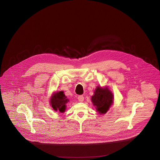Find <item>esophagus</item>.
Segmentation results:
<instances>
[{"label": "esophagus", "mask_w": 160, "mask_h": 160, "mask_svg": "<svg viewBox=\"0 0 160 160\" xmlns=\"http://www.w3.org/2000/svg\"><path fill=\"white\" fill-rule=\"evenodd\" d=\"M78 99L80 102H83L84 100V97L83 95H80V96H78Z\"/></svg>", "instance_id": "obj_1"}]
</instances>
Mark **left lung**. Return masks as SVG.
Returning <instances> with one entry per match:
<instances>
[{"instance_id": "8db88e82", "label": "left lung", "mask_w": 160, "mask_h": 160, "mask_svg": "<svg viewBox=\"0 0 160 160\" xmlns=\"http://www.w3.org/2000/svg\"><path fill=\"white\" fill-rule=\"evenodd\" d=\"M114 96L108 87H96L94 95L92 96V101L99 114L107 112L113 103Z\"/></svg>"}]
</instances>
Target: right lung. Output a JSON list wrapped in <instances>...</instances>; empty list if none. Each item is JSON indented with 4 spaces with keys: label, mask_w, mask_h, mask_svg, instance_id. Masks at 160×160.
<instances>
[{
    "label": "right lung",
    "mask_w": 160,
    "mask_h": 160,
    "mask_svg": "<svg viewBox=\"0 0 160 160\" xmlns=\"http://www.w3.org/2000/svg\"><path fill=\"white\" fill-rule=\"evenodd\" d=\"M69 101L64 95V92H57L52 94L50 99V104L56 111L64 112L66 109V104Z\"/></svg>",
    "instance_id": "1"
}]
</instances>
